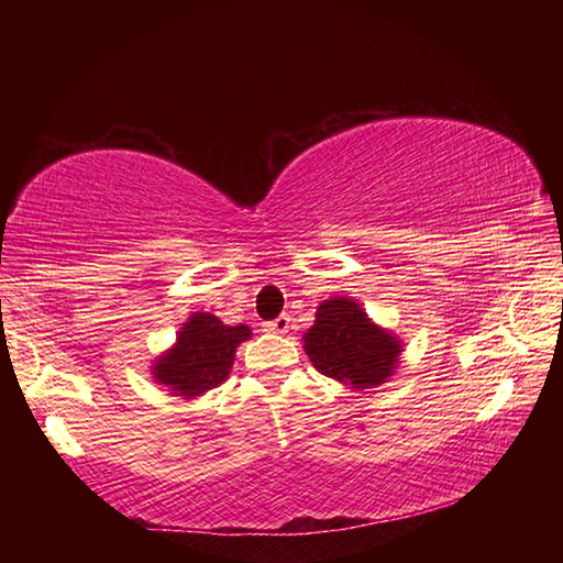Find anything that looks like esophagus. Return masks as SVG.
I'll use <instances>...</instances> for the list:
<instances>
[{
    "instance_id": "1",
    "label": "esophagus",
    "mask_w": 563,
    "mask_h": 563,
    "mask_svg": "<svg viewBox=\"0 0 563 563\" xmlns=\"http://www.w3.org/2000/svg\"><path fill=\"white\" fill-rule=\"evenodd\" d=\"M263 328L268 330V332H275V335H285V332H288V328H290V318L288 316H280V318L265 322Z\"/></svg>"
}]
</instances>
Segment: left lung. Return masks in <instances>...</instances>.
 I'll return each mask as SVG.
<instances>
[{
  "label": "left lung",
  "instance_id": "1",
  "mask_svg": "<svg viewBox=\"0 0 563 563\" xmlns=\"http://www.w3.org/2000/svg\"><path fill=\"white\" fill-rule=\"evenodd\" d=\"M302 340L318 373L352 389L387 383L402 352V342L393 332L375 325L360 302L350 298L322 302L316 312V325L305 332Z\"/></svg>",
  "mask_w": 563,
  "mask_h": 563
}]
</instances>
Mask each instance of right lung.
<instances>
[{"label": "right lung", "instance_id": "right-lung-1", "mask_svg": "<svg viewBox=\"0 0 563 563\" xmlns=\"http://www.w3.org/2000/svg\"><path fill=\"white\" fill-rule=\"evenodd\" d=\"M251 338V328L223 325L216 316L194 312L180 328L176 345L154 362V379L180 397H198L223 383L235 350Z\"/></svg>", "mask_w": 563, "mask_h": 563}]
</instances>
